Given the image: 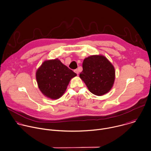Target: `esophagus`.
Instances as JSON below:
<instances>
[{"label":"esophagus","instance_id":"1","mask_svg":"<svg viewBox=\"0 0 151 151\" xmlns=\"http://www.w3.org/2000/svg\"><path fill=\"white\" fill-rule=\"evenodd\" d=\"M74 72H75L77 74H78V73H79V71H78V69L75 70H74Z\"/></svg>","mask_w":151,"mask_h":151}]
</instances>
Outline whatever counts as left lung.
<instances>
[{"label":"left lung","instance_id":"8db88e82","mask_svg":"<svg viewBox=\"0 0 151 151\" xmlns=\"http://www.w3.org/2000/svg\"><path fill=\"white\" fill-rule=\"evenodd\" d=\"M80 77L89 91L102 96L111 89L115 80V69L103 55H92L85 58Z\"/></svg>","mask_w":151,"mask_h":151}]
</instances>
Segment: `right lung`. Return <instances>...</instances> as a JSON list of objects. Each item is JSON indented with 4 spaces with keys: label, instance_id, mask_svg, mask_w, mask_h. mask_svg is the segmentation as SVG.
<instances>
[{
    "label": "right lung",
    "instance_id": "add662e5",
    "mask_svg": "<svg viewBox=\"0 0 151 151\" xmlns=\"http://www.w3.org/2000/svg\"><path fill=\"white\" fill-rule=\"evenodd\" d=\"M77 74L58 59L45 61L36 71V80L42 93L52 99H57L65 93L70 80Z\"/></svg>",
    "mask_w": 151,
    "mask_h": 151
}]
</instances>
